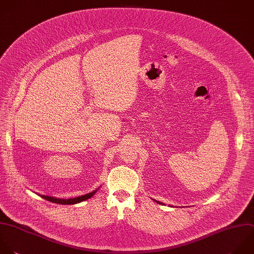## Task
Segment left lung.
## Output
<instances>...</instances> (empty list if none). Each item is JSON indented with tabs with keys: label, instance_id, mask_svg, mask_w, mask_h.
Masks as SVG:
<instances>
[{
	"label": "left lung",
	"instance_id": "obj_1",
	"mask_svg": "<svg viewBox=\"0 0 254 254\" xmlns=\"http://www.w3.org/2000/svg\"><path fill=\"white\" fill-rule=\"evenodd\" d=\"M157 202H158V203H161V204H163L162 202H160V201H158V200H157Z\"/></svg>",
	"mask_w": 254,
	"mask_h": 254
}]
</instances>
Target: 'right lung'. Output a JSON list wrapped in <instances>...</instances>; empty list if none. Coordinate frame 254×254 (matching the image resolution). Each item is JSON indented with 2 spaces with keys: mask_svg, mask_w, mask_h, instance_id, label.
Listing matches in <instances>:
<instances>
[{
  "mask_svg": "<svg viewBox=\"0 0 254 254\" xmlns=\"http://www.w3.org/2000/svg\"><path fill=\"white\" fill-rule=\"evenodd\" d=\"M97 191V190H93L92 192H89V193H86L84 195H81V196H77V197H73V198H68V199H65V198H58V197H54V196H49V195H42V197H44L45 199L49 200V201H52V202H55V203H60V204H74V203H78V202H81L85 199H88L90 198L91 196H93V194Z\"/></svg>",
  "mask_w": 254,
  "mask_h": 254,
  "instance_id": "add662e5",
  "label": "right lung"
}]
</instances>
